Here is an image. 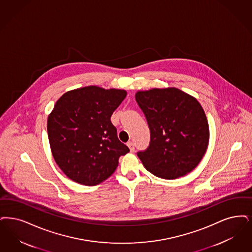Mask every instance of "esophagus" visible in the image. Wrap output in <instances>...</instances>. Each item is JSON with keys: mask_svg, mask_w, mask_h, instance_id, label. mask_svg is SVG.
Returning <instances> with one entry per match:
<instances>
[{"mask_svg": "<svg viewBox=\"0 0 252 252\" xmlns=\"http://www.w3.org/2000/svg\"><path fill=\"white\" fill-rule=\"evenodd\" d=\"M127 146H128L130 152L135 151V144H134L133 141H128V142H127Z\"/></svg>", "mask_w": 252, "mask_h": 252, "instance_id": "obj_1", "label": "esophagus"}]
</instances>
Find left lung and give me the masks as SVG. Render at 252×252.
<instances>
[{"mask_svg":"<svg viewBox=\"0 0 252 252\" xmlns=\"http://www.w3.org/2000/svg\"><path fill=\"white\" fill-rule=\"evenodd\" d=\"M135 98L151 134L149 147L138 153L145 169L163 179L193 171L209 142V126L199 101L174 87L139 91Z\"/></svg>","mask_w":252,"mask_h":252,"instance_id":"obj_1","label":"left lung"}]
</instances>
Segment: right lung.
Here are the masks:
<instances>
[{
  "label": "right lung",
  "mask_w": 252,
  "mask_h": 252,
  "mask_svg": "<svg viewBox=\"0 0 252 252\" xmlns=\"http://www.w3.org/2000/svg\"><path fill=\"white\" fill-rule=\"evenodd\" d=\"M126 92L86 86L64 93L48 117V136L56 164L72 181L96 186L115 171L129 152L111 117Z\"/></svg>",
  "instance_id": "1"
}]
</instances>
